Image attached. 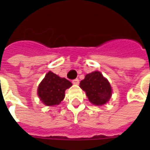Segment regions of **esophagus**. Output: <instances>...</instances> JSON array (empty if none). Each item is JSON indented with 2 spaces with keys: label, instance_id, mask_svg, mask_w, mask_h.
Returning <instances> with one entry per match:
<instances>
[{
  "label": "esophagus",
  "instance_id": "obj_1",
  "mask_svg": "<svg viewBox=\"0 0 150 150\" xmlns=\"http://www.w3.org/2000/svg\"><path fill=\"white\" fill-rule=\"evenodd\" d=\"M72 83L75 85H78L79 83V79H75L74 80H72Z\"/></svg>",
  "mask_w": 150,
  "mask_h": 150
}]
</instances>
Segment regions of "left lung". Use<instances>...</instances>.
I'll return each mask as SVG.
<instances>
[{
    "mask_svg": "<svg viewBox=\"0 0 150 150\" xmlns=\"http://www.w3.org/2000/svg\"><path fill=\"white\" fill-rule=\"evenodd\" d=\"M79 87L86 92L88 100L95 105H103L112 96V88L107 79L100 71H94L86 75Z\"/></svg>",
    "mask_w": 150,
    "mask_h": 150,
    "instance_id": "1",
    "label": "left lung"
}]
</instances>
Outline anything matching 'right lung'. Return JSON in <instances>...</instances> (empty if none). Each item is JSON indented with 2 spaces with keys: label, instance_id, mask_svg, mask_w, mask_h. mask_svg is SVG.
<instances>
[{
  "label": "right lung",
  "instance_id": "add662e5",
  "mask_svg": "<svg viewBox=\"0 0 150 150\" xmlns=\"http://www.w3.org/2000/svg\"><path fill=\"white\" fill-rule=\"evenodd\" d=\"M72 85L65 78L49 71L40 83L38 88V95L40 100L47 106L58 105L65 97V91Z\"/></svg>",
  "mask_w": 150,
  "mask_h": 150
}]
</instances>
